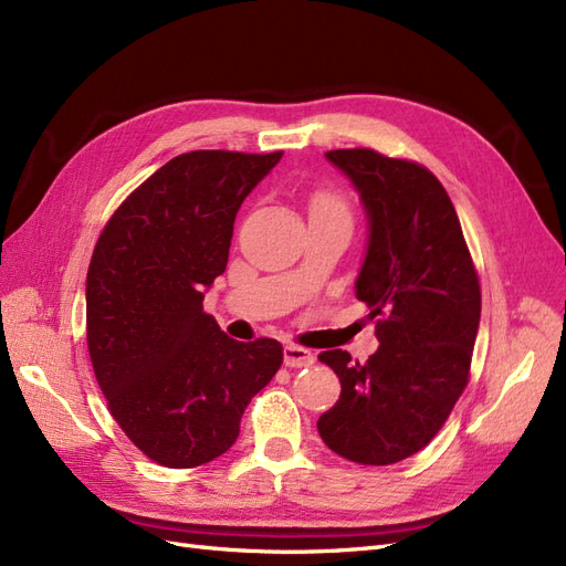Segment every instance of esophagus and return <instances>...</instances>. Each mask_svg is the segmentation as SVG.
I'll use <instances>...</instances> for the list:
<instances>
[{"instance_id": "34e87169", "label": "esophagus", "mask_w": 566, "mask_h": 566, "mask_svg": "<svg viewBox=\"0 0 566 566\" xmlns=\"http://www.w3.org/2000/svg\"><path fill=\"white\" fill-rule=\"evenodd\" d=\"M283 364L287 368H302V366H312L314 364V354L304 347L297 345H285L283 347Z\"/></svg>"}]
</instances>
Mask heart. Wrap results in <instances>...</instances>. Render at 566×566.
Here are the masks:
<instances>
[{
  "label": "heart",
  "mask_w": 566,
  "mask_h": 566,
  "mask_svg": "<svg viewBox=\"0 0 566 566\" xmlns=\"http://www.w3.org/2000/svg\"><path fill=\"white\" fill-rule=\"evenodd\" d=\"M312 214H335V217L349 219L347 202L342 200L335 191H318L312 198Z\"/></svg>",
  "instance_id": "b5f03b06"
}]
</instances>
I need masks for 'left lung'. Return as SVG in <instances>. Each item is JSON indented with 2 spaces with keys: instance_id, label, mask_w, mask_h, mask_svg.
Returning <instances> with one entry per match:
<instances>
[{
  "instance_id": "obj_1",
  "label": "left lung",
  "mask_w": 566,
  "mask_h": 566,
  "mask_svg": "<svg viewBox=\"0 0 566 566\" xmlns=\"http://www.w3.org/2000/svg\"><path fill=\"white\" fill-rule=\"evenodd\" d=\"M361 198L368 241L356 297L378 318L366 364L321 352L342 385L318 418L337 455L391 465L434 439L468 385L482 293L449 193L422 165L370 148L325 153Z\"/></svg>"
}]
</instances>
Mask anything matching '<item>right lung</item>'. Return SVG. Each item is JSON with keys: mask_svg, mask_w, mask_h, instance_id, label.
Segmentation results:
<instances>
[{"mask_svg": "<svg viewBox=\"0 0 566 566\" xmlns=\"http://www.w3.org/2000/svg\"><path fill=\"white\" fill-rule=\"evenodd\" d=\"M283 153L193 150L165 163L111 217L87 273V347L123 432L165 468L227 453L281 342L231 339L202 312L229 262L243 200Z\"/></svg>", "mask_w": 566, "mask_h": 566, "instance_id": "add662e5", "label": "right lung"}]
</instances>
